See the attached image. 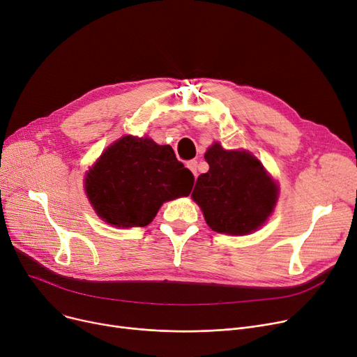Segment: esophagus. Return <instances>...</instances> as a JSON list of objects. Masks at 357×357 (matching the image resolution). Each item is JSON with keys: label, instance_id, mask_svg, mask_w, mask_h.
<instances>
[{"label": "esophagus", "instance_id": "34e87169", "mask_svg": "<svg viewBox=\"0 0 357 357\" xmlns=\"http://www.w3.org/2000/svg\"><path fill=\"white\" fill-rule=\"evenodd\" d=\"M186 166H188L191 169V172L197 176V166H198V162L197 160H190L188 163H186Z\"/></svg>", "mask_w": 357, "mask_h": 357}]
</instances>
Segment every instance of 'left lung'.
Here are the masks:
<instances>
[{
    "label": "left lung",
    "instance_id": "8db88e82",
    "mask_svg": "<svg viewBox=\"0 0 357 357\" xmlns=\"http://www.w3.org/2000/svg\"><path fill=\"white\" fill-rule=\"evenodd\" d=\"M207 174L197 179L192 198L205 221L217 233L248 234L271 215L278 186L260 162L241 150H224L214 143L205 153Z\"/></svg>",
    "mask_w": 357,
    "mask_h": 357
}]
</instances>
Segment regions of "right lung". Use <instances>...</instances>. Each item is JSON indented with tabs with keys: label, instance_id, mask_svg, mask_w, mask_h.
I'll use <instances>...</instances> for the list:
<instances>
[{
	"label": "right lung",
	"instance_id": "right-lung-1",
	"mask_svg": "<svg viewBox=\"0 0 357 357\" xmlns=\"http://www.w3.org/2000/svg\"><path fill=\"white\" fill-rule=\"evenodd\" d=\"M194 175L171 146L126 136L111 144L85 178L97 214L117 227H144L165 201L190 195Z\"/></svg>",
	"mask_w": 357,
	"mask_h": 357
}]
</instances>
